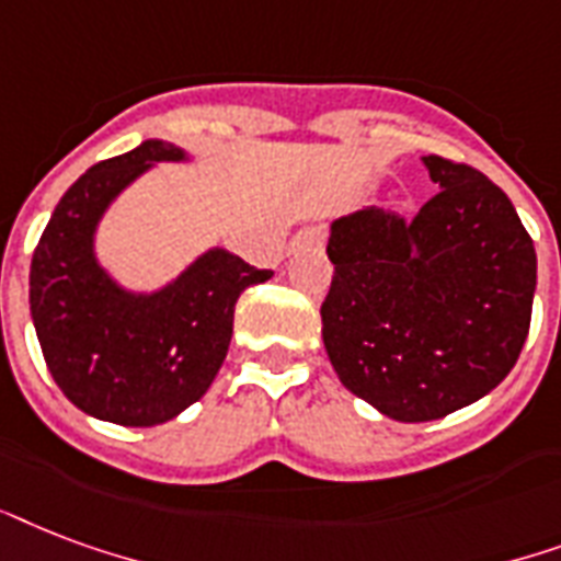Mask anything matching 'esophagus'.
<instances>
[{"label":"esophagus","instance_id":"obj_1","mask_svg":"<svg viewBox=\"0 0 561 561\" xmlns=\"http://www.w3.org/2000/svg\"><path fill=\"white\" fill-rule=\"evenodd\" d=\"M307 245H324V228H321V225H312V228H304V231L295 233L286 251L293 254V251L307 249Z\"/></svg>","mask_w":561,"mask_h":561}]
</instances>
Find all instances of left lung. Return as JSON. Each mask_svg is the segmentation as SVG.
Masks as SVG:
<instances>
[{"label":"left lung","mask_w":561,"mask_h":561,"mask_svg":"<svg viewBox=\"0 0 561 561\" xmlns=\"http://www.w3.org/2000/svg\"><path fill=\"white\" fill-rule=\"evenodd\" d=\"M438 193L403 219L380 207L330 225L321 340L342 386L394 421L445 419L518 363L536 249L501 186L427 154Z\"/></svg>","instance_id":"1"}]
</instances>
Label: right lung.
Masks as SVG:
<instances>
[{"instance_id":"obj_1","label":"right lung","mask_w":561,"mask_h":561,"mask_svg":"<svg viewBox=\"0 0 561 561\" xmlns=\"http://www.w3.org/2000/svg\"><path fill=\"white\" fill-rule=\"evenodd\" d=\"M186 160L175 142L142 140L95 163L64 193L34 249L28 304L43 359L60 392L99 421L154 427L198 401L231 345L237 298L272 277L219 245L151 293L99 263L107 207L158 163Z\"/></svg>"}]
</instances>
